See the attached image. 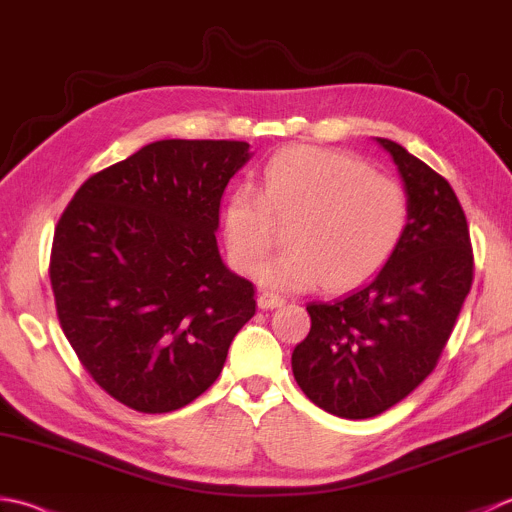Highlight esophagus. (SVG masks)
<instances>
[{
    "label": "esophagus",
    "mask_w": 512,
    "mask_h": 512,
    "mask_svg": "<svg viewBox=\"0 0 512 512\" xmlns=\"http://www.w3.org/2000/svg\"><path fill=\"white\" fill-rule=\"evenodd\" d=\"M257 306L262 308V310L279 308V306H284V297L282 295H275V293H268V290H264V293H259V297H257Z\"/></svg>",
    "instance_id": "1"
}]
</instances>
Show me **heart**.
<instances>
[{
    "label": "heart",
    "mask_w": 512,
    "mask_h": 512,
    "mask_svg": "<svg viewBox=\"0 0 512 512\" xmlns=\"http://www.w3.org/2000/svg\"><path fill=\"white\" fill-rule=\"evenodd\" d=\"M290 248L259 268L273 290L324 284L350 290L368 282L402 246L410 226V199L397 179L339 150L297 146L264 168V190L239 184L230 193L222 230L239 273H253L275 244L277 222Z\"/></svg>",
    "instance_id": "obj_1"
}]
</instances>
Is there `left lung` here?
<instances>
[{
    "mask_svg": "<svg viewBox=\"0 0 512 512\" xmlns=\"http://www.w3.org/2000/svg\"><path fill=\"white\" fill-rule=\"evenodd\" d=\"M377 142L402 175L408 233L373 282L306 306L310 333L293 350L304 395L344 419L384 413L433 373L473 286V246L455 190L404 146Z\"/></svg>",
    "mask_w": 512,
    "mask_h": 512,
    "instance_id": "left-lung-1",
    "label": "left lung"
}]
</instances>
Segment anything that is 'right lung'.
<instances>
[{
  "label": "right lung",
  "mask_w": 512,
  "mask_h": 512,
  "mask_svg": "<svg viewBox=\"0 0 512 512\" xmlns=\"http://www.w3.org/2000/svg\"><path fill=\"white\" fill-rule=\"evenodd\" d=\"M246 142L162 139L79 186L59 217L50 284L88 375L139 413H170L215 384L255 315V286L222 262V195Z\"/></svg>",
  "instance_id": "1"
}]
</instances>
